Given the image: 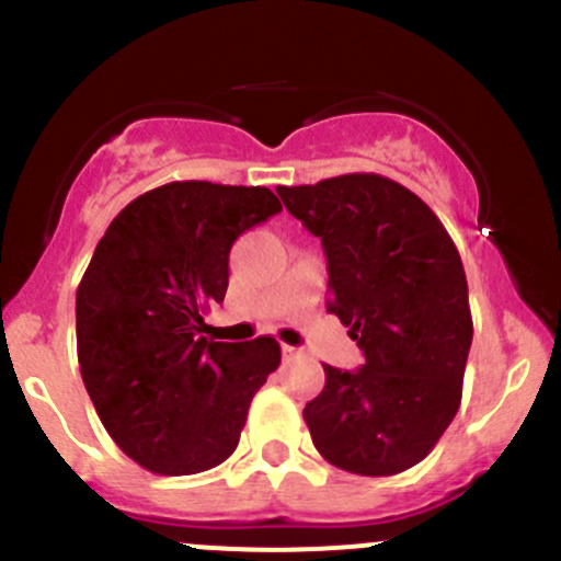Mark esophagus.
I'll use <instances>...</instances> for the list:
<instances>
[{"label": "esophagus", "mask_w": 561, "mask_h": 561, "mask_svg": "<svg viewBox=\"0 0 561 561\" xmlns=\"http://www.w3.org/2000/svg\"><path fill=\"white\" fill-rule=\"evenodd\" d=\"M298 353H301V350H298V347H293V344H282V355H285L287 360H290V358H296Z\"/></svg>", "instance_id": "1"}]
</instances>
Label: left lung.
<instances>
[{"instance_id": "left-lung-1", "label": "left lung", "mask_w": 561, "mask_h": 561, "mask_svg": "<svg viewBox=\"0 0 561 561\" xmlns=\"http://www.w3.org/2000/svg\"><path fill=\"white\" fill-rule=\"evenodd\" d=\"M276 192L322 241L328 312L366 358L358 371L325 364V388L304 410L314 448L344 472H404L432 454L461 404L472 312L454 239L386 175L344 173Z\"/></svg>"}]
</instances>
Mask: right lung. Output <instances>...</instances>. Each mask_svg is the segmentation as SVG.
Here are the masks:
<instances>
[{
  "label": "right lung",
  "mask_w": 561,
  "mask_h": 561,
  "mask_svg": "<svg viewBox=\"0 0 561 561\" xmlns=\"http://www.w3.org/2000/svg\"><path fill=\"white\" fill-rule=\"evenodd\" d=\"M276 211L268 186L171 181L124 206L94 249L76 296L78 364L105 432L149 472L222 463L279 366L274 336H201L233 241Z\"/></svg>",
  "instance_id": "add662e5"
}]
</instances>
